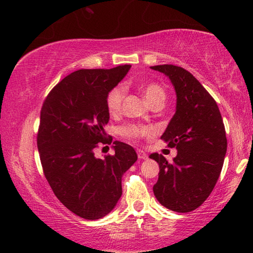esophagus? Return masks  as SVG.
<instances>
[{"instance_id":"obj_1","label":"esophagus","mask_w":253,"mask_h":253,"mask_svg":"<svg viewBox=\"0 0 253 253\" xmlns=\"http://www.w3.org/2000/svg\"><path fill=\"white\" fill-rule=\"evenodd\" d=\"M137 158L141 159V160H145L147 158L146 153L142 150H137Z\"/></svg>"}]
</instances>
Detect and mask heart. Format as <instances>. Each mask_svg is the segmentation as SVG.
<instances>
[{"label":"heart","instance_id":"b5f03b06","mask_svg":"<svg viewBox=\"0 0 253 253\" xmlns=\"http://www.w3.org/2000/svg\"><path fill=\"white\" fill-rule=\"evenodd\" d=\"M142 91L150 105H152V103L155 101H158V100H162V101H164V99H166V91H164L163 87L158 83H146L145 85L142 87ZM124 97H125V89H124V86L122 85L115 86L114 89H111L108 92L106 98V105L108 111H109L111 115H117L120 109H122ZM120 134L128 139L137 141L139 138L152 135V130L148 127L130 124V125H126L120 128Z\"/></svg>","mask_w":253,"mask_h":253}]
</instances>
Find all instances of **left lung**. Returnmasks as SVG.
<instances>
[{"label":"left lung","mask_w":253,"mask_h":253,"mask_svg":"<svg viewBox=\"0 0 253 253\" xmlns=\"http://www.w3.org/2000/svg\"><path fill=\"white\" fill-rule=\"evenodd\" d=\"M151 69L166 74L177 93L175 114L161 139L178 154L172 162L150 155L160 167L153 191L164 207L188 213L205 202L217 182L227 148L225 127L217 103L190 72L171 64Z\"/></svg>","instance_id":"obj_1"}]
</instances>
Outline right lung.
I'll return each instance as SVG.
<instances>
[{
    "mask_svg": "<svg viewBox=\"0 0 253 253\" xmlns=\"http://www.w3.org/2000/svg\"><path fill=\"white\" fill-rule=\"evenodd\" d=\"M130 65L79 70L56 84L40 111L37 146L43 174L72 213L85 219L109 214L123 194V174L137 160L133 147L114 142V155L94 156L99 143L111 144L103 127L109 122L108 92Z\"/></svg>",
    "mask_w": 253,
    "mask_h": 253,
    "instance_id": "obj_1",
    "label": "right lung"
}]
</instances>
